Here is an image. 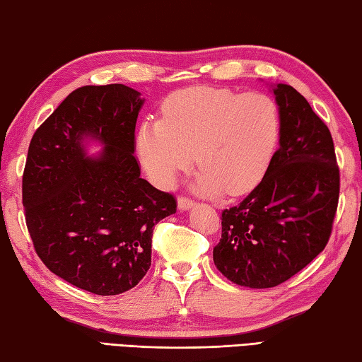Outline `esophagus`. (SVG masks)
<instances>
[{"label":"esophagus","instance_id":"34e87169","mask_svg":"<svg viewBox=\"0 0 362 362\" xmlns=\"http://www.w3.org/2000/svg\"><path fill=\"white\" fill-rule=\"evenodd\" d=\"M194 205V201L188 196H179V209L180 210H188Z\"/></svg>","mask_w":362,"mask_h":362}]
</instances>
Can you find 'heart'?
<instances>
[{
	"label": "heart",
	"instance_id": "heart-1",
	"mask_svg": "<svg viewBox=\"0 0 362 362\" xmlns=\"http://www.w3.org/2000/svg\"><path fill=\"white\" fill-rule=\"evenodd\" d=\"M279 125L278 105L264 92L188 88L166 98L161 120L143 124L138 148L155 185L171 187L194 153L204 191L240 196L264 177Z\"/></svg>",
	"mask_w": 362,
	"mask_h": 362
}]
</instances>
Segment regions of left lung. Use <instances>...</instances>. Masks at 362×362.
Returning <instances> with one entry per match:
<instances>
[{
	"label": "left lung",
	"instance_id": "obj_1",
	"mask_svg": "<svg viewBox=\"0 0 362 362\" xmlns=\"http://www.w3.org/2000/svg\"><path fill=\"white\" fill-rule=\"evenodd\" d=\"M281 138L264 179L221 214L214 262L226 278L251 288L276 287L320 254L332 232L341 173L327 124L288 84L273 89Z\"/></svg>",
	"mask_w": 362,
	"mask_h": 362
}]
</instances>
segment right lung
I'll return each mask as SVG.
<instances>
[{
    "instance_id": "1",
    "label": "right lung",
    "mask_w": 362,
    "mask_h": 362,
    "mask_svg": "<svg viewBox=\"0 0 362 362\" xmlns=\"http://www.w3.org/2000/svg\"><path fill=\"white\" fill-rule=\"evenodd\" d=\"M139 92L83 86L64 98L28 148L21 180L26 228L49 272L95 295L133 288L151 268L153 228L177 201L141 179L134 157ZM84 136L107 146L89 160Z\"/></svg>"
}]
</instances>
